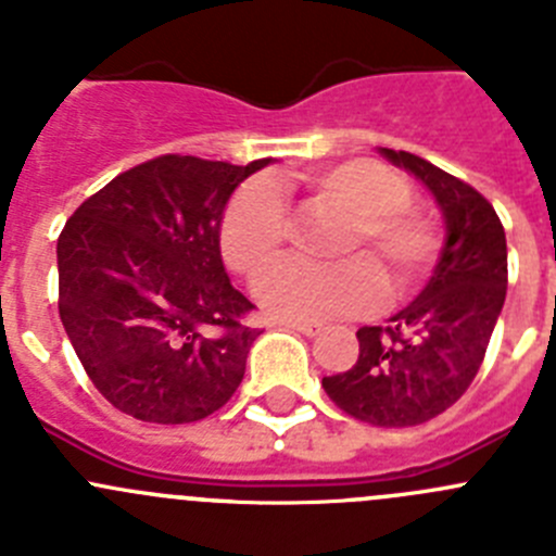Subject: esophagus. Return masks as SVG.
I'll return each mask as SVG.
<instances>
[{
	"instance_id": "esophagus-1",
	"label": "esophagus",
	"mask_w": 556,
	"mask_h": 556,
	"mask_svg": "<svg viewBox=\"0 0 556 556\" xmlns=\"http://www.w3.org/2000/svg\"><path fill=\"white\" fill-rule=\"evenodd\" d=\"M281 325L287 327V330H298L303 332V336H319L321 332V325H316V321H300V319H281Z\"/></svg>"
}]
</instances>
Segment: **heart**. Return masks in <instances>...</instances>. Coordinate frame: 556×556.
<instances>
[{
  "mask_svg": "<svg viewBox=\"0 0 556 556\" xmlns=\"http://www.w3.org/2000/svg\"><path fill=\"white\" fill-rule=\"evenodd\" d=\"M278 185V182H275ZM311 199L346 213L336 251L363 253L336 264H278L256 281V298L269 314L300 321L352 316L379 303L384 281L409 292L426 278L442 248L437 215L412 204L404 174L377 161H346L305 177ZM289 245V218L269 179H253L231 195L220 220V253L235 273L256 278Z\"/></svg>",
  "mask_w": 556,
  "mask_h": 556,
  "instance_id": "obj_1",
  "label": "heart"
}]
</instances>
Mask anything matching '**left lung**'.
I'll return each instance as SVG.
<instances>
[{
	"label": "left lung",
	"instance_id": "8db88e82",
	"mask_svg": "<svg viewBox=\"0 0 556 556\" xmlns=\"http://www.w3.org/2000/svg\"><path fill=\"white\" fill-rule=\"evenodd\" d=\"M382 155L433 193L447 224L445 251L420 298L384 327H361L357 363L321 388L354 420L406 428L451 409L478 377L505 305L507 245L500 215L472 185L412 152Z\"/></svg>",
	"mask_w": 556,
	"mask_h": 556
}]
</instances>
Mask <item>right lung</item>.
Wrapping results in <instances>:
<instances>
[{"label":"right lung","instance_id":"1","mask_svg":"<svg viewBox=\"0 0 556 556\" xmlns=\"http://www.w3.org/2000/svg\"><path fill=\"white\" fill-rule=\"evenodd\" d=\"M267 163L152 157L67 218L56 242L60 319L114 409L179 426L240 388L262 330L220 262V220L237 185Z\"/></svg>","mask_w":556,"mask_h":556}]
</instances>
